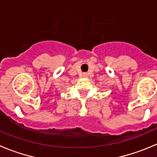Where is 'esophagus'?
Here are the masks:
<instances>
[{
	"label": "esophagus",
	"mask_w": 157,
	"mask_h": 157,
	"mask_svg": "<svg viewBox=\"0 0 157 157\" xmlns=\"http://www.w3.org/2000/svg\"><path fill=\"white\" fill-rule=\"evenodd\" d=\"M83 77H87V74H83Z\"/></svg>",
	"instance_id": "esophagus-1"
}]
</instances>
